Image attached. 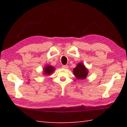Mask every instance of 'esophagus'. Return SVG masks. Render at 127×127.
<instances>
[{"label":"esophagus","instance_id":"obj_1","mask_svg":"<svg viewBox=\"0 0 127 127\" xmlns=\"http://www.w3.org/2000/svg\"><path fill=\"white\" fill-rule=\"evenodd\" d=\"M62 67L63 68H64V69H67L68 68V66L67 64H66V65H63Z\"/></svg>","mask_w":127,"mask_h":127}]
</instances>
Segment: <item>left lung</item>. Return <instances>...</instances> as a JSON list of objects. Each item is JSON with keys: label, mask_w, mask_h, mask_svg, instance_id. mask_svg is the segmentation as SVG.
Wrapping results in <instances>:
<instances>
[{"label": "left lung", "mask_w": 127, "mask_h": 127, "mask_svg": "<svg viewBox=\"0 0 127 127\" xmlns=\"http://www.w3.org/2000/svg\"><path fill=\"white\" fill-rule=\"evenodd\" d=\"M73 72L77 79H84L86 78L88 74V70L83 64L79 63L74 69Z\"/></svg>", "instance_id": "1"}]
</instances>
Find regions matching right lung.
<instances>
[{
  "mask_svg": "<svg viewBox=\"0 0 127 127\" xmlns=\"http://www.w3.org/2000/svg\"><path fill=\"white\" fill-rule=\"evenodd\" d=\"M44 73L46 75H50L55 70V68L51 66H47L44 69Z\"/></svg>",
  "mask_w": 127,
  "mask_h": 127,
  "instance_id": "obj_1",
  "label": "right lung"
}]
</instances>
